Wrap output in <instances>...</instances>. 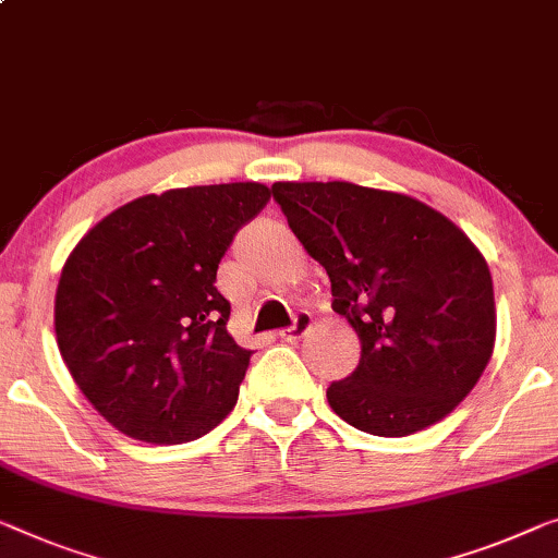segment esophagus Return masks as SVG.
I'll return each instance as SVG.
<instances>
[{"mask_svg":"<svg viewBox=\"0 0 558 558\" xmlns=\"http://www.w3.org/2000/svg\"><path fill=\"white\" fill-rule=\"evenodd\" d=\"M312 324H314L312 316H308L306 312H302V314L294 316V324H291L289 329H281L277 337L281 341H296V339H302L308 329H312Z\"/></svg>","mask_w":558,"mask_h":558,"instance_id":"obj_1","label":"esophagus"}]
</instances>
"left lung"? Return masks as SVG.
<instances>
[{"label":"left lung","instance_id":"left-lung-1","mask_svg":"<svg viewBox=\"0 0 558 558\" xmlns=\"http://www.w3.org/2000/svg\"><path fill=\"white\" fill-rule=\"evenodd\" d=\"M274 199L329 274L333 312L362 341L327 389L347 424L409 436L476 387L496 341L492 271L449 217L414 196L351 182H277Z\"/></svg>","mask_w":558,"mask_h":558}]
</instances>
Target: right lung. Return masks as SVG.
Masks as SVG:
<instances>
[{
	"label": "right lung",
	"instance_id": "obj_1",
	"mask_svg": "<svg viewBox=\"0 0 558 558\" xmlns=\"http://www.w3.org/2000/svg\"><path fill=\"white\" fill-rule=\"evenodd\" d=\"M271 190L256 182L140 196L66 256L54 296L59 354L107 422L136 441L184 444L236 404L250 366L214 281Z\"/></svg>",
	"mask_w": 558,
	"mask_h": 558
}]
</instances>
